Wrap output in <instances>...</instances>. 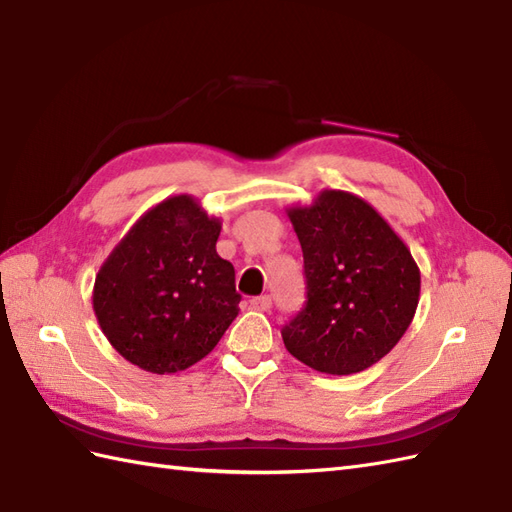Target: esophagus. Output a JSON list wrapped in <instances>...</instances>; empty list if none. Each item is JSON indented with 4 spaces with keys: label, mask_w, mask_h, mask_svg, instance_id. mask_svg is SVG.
Instances as JSON below:
<instances>
[{
    "label": "esophagus",
    "mask_w": 512,
    "mask_h": 512,
    "mask_svg": "<svg viewBox=\"0 0 512 512\" xmlns=\"http://www.w3.org/2000/svg\"><path fill=\"white\" fill-rule=\"evenodd\" d=\"M251 305H253V310H257V312H268L270 305H272V299L268 294H261V296H255Z\"/></svg>",
    "instance_id": "1"
}]
</instances>
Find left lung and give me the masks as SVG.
Masks as SVG:
<instances>
[{
  "instance_id": "8db88e82",
  "label": "left lung",
  "mask_w": 512,
  "mask_h": 512,
  "mask_svg": "<svg viewBox=\"0 0 512 512\" xmlns=\"http://www.w3.org/2000/svg\"><path fill=\"white\" fill-rule=\"evenodd\" d=\"M301 242L303 310L281 329L296 360L351 375L377 364L406 334L421 294L410 248L368 202L323 189L312 205L285 209Z\"/></svg>"
}]
</instances>
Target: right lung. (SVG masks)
Returning <instances> with one entry per match:
<instances>
[{"label":"right lung","mask_w":512,"mask_h":512,"mask_svg":"<svg viewBox=\"0 0 512 512\" xmlns=\"http://www.w3.org/2000/svg\"><path fill=\"white\" fill-rule=\"evenodd\" d=\"M222 229L189 194L165 198L122 237L95 275L93 312L124 360L172 375L200 362L240 312Z\"/></svg>","instance_id":"1"}]
</instances>
